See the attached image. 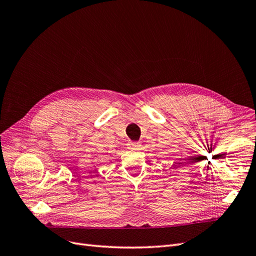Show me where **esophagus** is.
I'll return each instance as SVG.
<instances>
[{
	"instance_id": "1",
	"label": "esophagus",
	"mask_w": 256,
	"mask_h": 256,
	"mask_svg": "<svg viewBox=\"0 0 256 256\" xmlns=\"http://www.w3.org/2000/svg\"><path fill=\"white\" fill-rule=\"evenodd\" d=\"M128 146H129V148H131V150H140L141 143L140 142H130L128 144Z\"/></svg>"
}]
</instances>
